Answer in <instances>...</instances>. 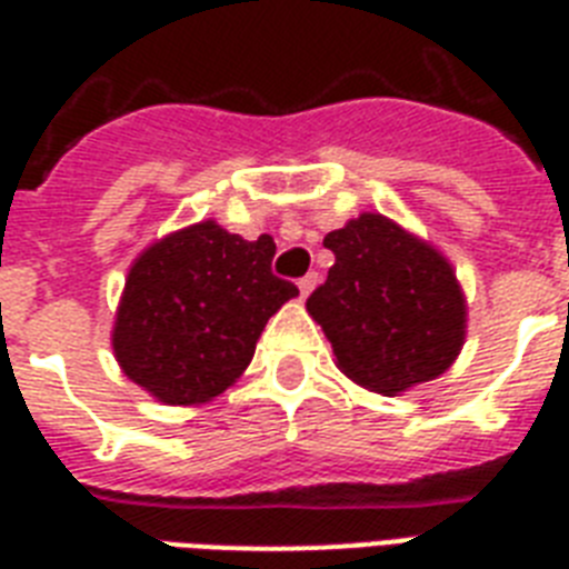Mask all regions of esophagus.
I'll return each mask as SVG.
<instances>
[{
	"label": "esophagus",
	"mask_w": 569,
	"mask_h": 569,
	"mask_svg": "<svg viewBox=\"0 0 569 569\" xmlns=\"http://www.w3.org/2000/svg\"><path fill=\"white\" fill-rule=\"evenodd\" d=\"M316 283H319V274H316V271H310V274H307V277H301V280H298L301 298H307V295H310L312 289H316Z\"/></svg>",
	"instance_id": "34e87169"
}]
</instances>
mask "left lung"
<instances>
[{
	"label": "left lung",
	"instance_id": "1",
	"mask_svg": "<svg viewBox=\"0 0 569 569\" xmlns=\"http://www.w3.org/2000/svg\"><path fill=\"white\" fill-rule=\"evenodd\" d=\"M337 262L307 298L337 366L360 387L398 396L458 360L467 301L449 259L378 212L325 236Z\"/></svg>",
	"mask_w": 569,
	"mask_h": 569
}]
</instances>
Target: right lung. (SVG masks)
<instances>
[{
  "label": "right lung",
  "mask_w": 569,
  "mask_h": 569,
  "mask_svg": "<svg viewBox=\"0 0 569 569\" xmlns=\"http://www.w3.org/2000/svg\"><path fill=\"white\" fill-rule=\"evenodd\" d=\"M274 239L244 241L214 221L153 241L132 262L111 348L164 405H203L232 387L268 319L298 295L271 274Z\"/></svg>",
  "instance_id": "add662e5"
}]
</instances>
